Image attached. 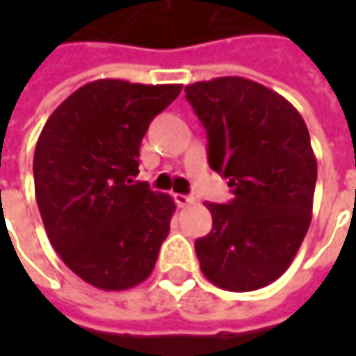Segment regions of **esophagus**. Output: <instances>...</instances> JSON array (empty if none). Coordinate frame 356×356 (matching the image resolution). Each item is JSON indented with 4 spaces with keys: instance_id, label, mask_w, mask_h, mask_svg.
I'll use <instances>...</instances> for the list:
<instances>
[{
    "instance_id": "obj_1",
    "label": "esophagus",
    "mask_w": 356,
    "mask_h": 356,
    "mask_svg": "<svg viewBox=\"0 0 356 356\" xmlns=\"http://www.w3.org/2000/svg\"><path fill=\"white\" fill-rule=\"evenodd\" d=\"M194 202H196L194 196H188V194H176V204H178V206H182V208H184V206H192Z\"/></svg>"
}]
</instances>
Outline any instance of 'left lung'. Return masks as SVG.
Masks as SVG:
<instances>
[{"label": "left lung", "instance_id": "1", "mask_svg": "<svg viewBox=\"0 0 356 356\" xmlns=\"http://www.w3.org/2000/svg\"><path fill=\"white\" fill-rule=\"evenodd\" d=\"M184 90L208 134V162L234 194L227 204L206 202L212 232L196 239L200 269L227 291L261 289L291 266L311 224L317 160L305 120L243 76Z\"/></svg>", "mask_w": 356, "mask_h": 356}]
</instances>
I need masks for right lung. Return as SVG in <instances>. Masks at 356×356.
Instances as JSON below:
<instances>
[{
  "label": "right lung",
  "instance_id": "add662e5",
  "mask_svg": "<svg viewBox=\"0 0 356 356\" xmlns=\"http://www.w3.org/2000/svg\"><path fill=\"white\" fill-rule=\"evenodd\" d=\"M182 85L87 83L49 117L35 146V198L47 238L83 281L122 291L154 269L176 210L134 182L148 124Z\"/></svg>",
  "mask_w": 356,
  "mask_h": 356
}]
</instances>
